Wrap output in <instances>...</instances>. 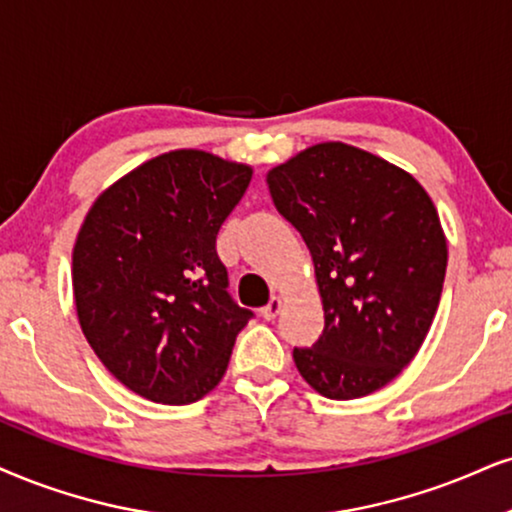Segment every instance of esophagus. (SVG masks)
I'll return each instance as SVG.
<instances>
[{
  "label": "esophagus",
  "mask_w": 512,
  "mask_h": 512,
  "mask_svg": "<svg viewBox=\"0 0 512 512\" xmlns=\"http://www.w3.org/2000/svg\"><path fill=\"white\" fill-rule=\"evenodd\" d=\"M282 304H285V301H282L280 296H273V299L268 301V306L261 308V318H263V320H273L275 315L282 311Z\"/></svg>",
  "instance_id": "obj_1"
}]
</instances>
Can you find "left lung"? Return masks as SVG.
Instances as JSON below:
<instances>
[{
  "label": "left lung",
  "mask_w": 512,
  "mask_h": 512,
  "mask_svg": "<svg viewBox=\"0 0 512 512\" xmlns=\"http://www.w3.org/2000/svg\"><path fill=\"white\" fill-rule=\"evenodd\" d=\"M268 187L311 249L323 296V334L294 349L301 377L337 401L382 389L425 342L444 287L449 251L430 194L342 142L296 154Z\"/></svg>",
  "instance_id": "left-lung-1"
}]
</instances>
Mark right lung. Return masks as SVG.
<instances>
[{
  "mask_svg": "<svg viewBox=\"0 0 512 512\" xmlns=\"http://www.w3.org/2000/svg\"><path fill=\"white\" fill-rule=\"evenodd\" d=\"M249 180L242 163L170 151L106 189L80 227L73 296L82 334L144 399L185 406L206 396L254 318L227 292L216 251Z\"/></svg>",
  "mask_w": 512,
  "mask_h": 512,
  "instance_id": "right-lung-1",
  "label": "right lung"
}]
</instances>
